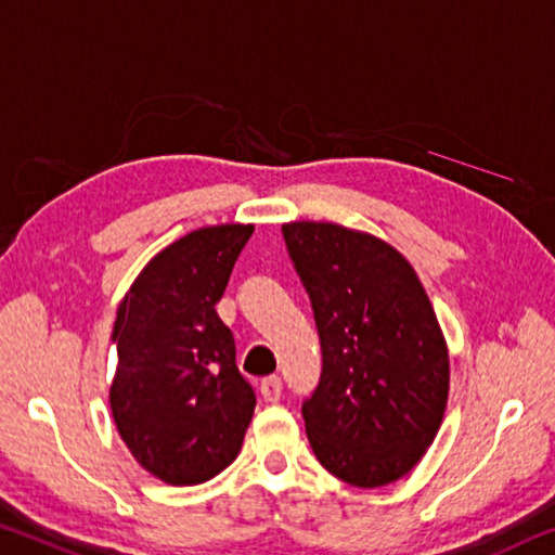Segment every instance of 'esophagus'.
Here are the masks:
<instances>
[{
  "label": "esophagus",
  "instance_id": "obj_1",
  "mask_svg": "<svg viewBox=\"0 0 555 555\" xmlns=\"http://www.w3.org/2000/svg\"><path fill=\"white\" fill-rule=\"evenodd\" d=\"M259 390H261V398L267 402H279L281 400V377H276V375L263 377Z\"/></svg>",
  "mask_w": 555,
  "mask_h": 555
}]
</instances>
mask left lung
Returning <instances> with one entry per match:
<instances>
[{"instance_id":"8db88e82","label":"left lung","mask_w":555,"mask_h":555,"mask_svg":"<svg viewBox=\"0 0 555 555\" xmlns=\"http://www.w3.org/2000/svg\"><path fill=\"white\" fill-rule=\"evenodd\" d=\"M311 296L321 383L304 402L325 469L360 489L402 479L425 456L450 395V350L412 263L333 222L281 227Z\"/></svg>"}]
</instances>
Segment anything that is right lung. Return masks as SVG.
Here are the masks:
<instances>
[{
    "instance_id": "1",
    "label": "right lung",
    "mask_w": 555,
    "mask_h": 555,
    "mask_svg": "<svg viewBox=\"0 0 555 555\" xmlns=\"http://www.w3.org/2000/svg\"><path fill=\"white\" fill-rule=\"evenodd\" d=\"M254 224L202 227L145 263L118 306L111 412L140 467L172 487L217 477L254 415L234 336L217 315Z\"/></svg>"
}]
</instances>
